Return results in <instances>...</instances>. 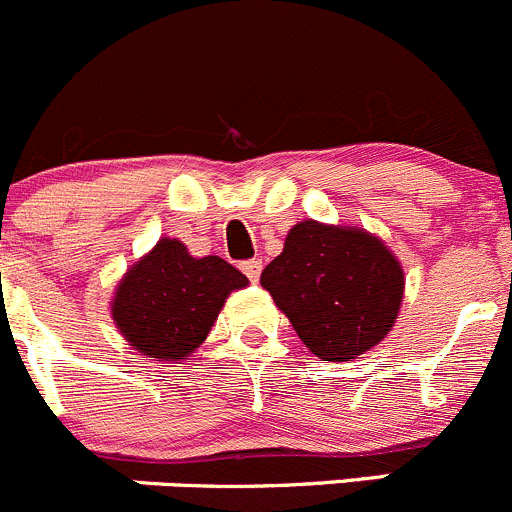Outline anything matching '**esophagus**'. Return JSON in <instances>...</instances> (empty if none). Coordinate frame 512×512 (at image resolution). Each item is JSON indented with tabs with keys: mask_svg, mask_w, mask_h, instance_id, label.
Returning a JSON list of instances; mask_svg holds the SVG:
<instances>
[{
	"mask_svg": "<svg viewBox=\"0 0 512 512\" xmlns=\"http://www.w3.org/2000/svg\"><path fill=\"white\" fill-rule=\"evenodd\" d=\"M261 261H258V258H251V261H244L241 263V271L246 273V278H249L251 283H256L258 278H261Z\"/></svg>",
	"mask_w": 512,
	"mask_h": 512,
	"instance_id": "34e87169",
	"label": "esophagus"
}]
</instances>
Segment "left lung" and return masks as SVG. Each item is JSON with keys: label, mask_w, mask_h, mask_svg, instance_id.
Listing matches in <instances>:
<instances>
[{"label": "left lung", "mask_w": 512, "mask_h": 512, "mask_svg": "<svg viewBox=\"0 0 512 512\" xmlns=\"http://www.w3.org/2000/svg\"><path fill=\"white\" fill-rule=\"evenodd\" d=\"M261 283L323 361H348L376 346L403 298L401 263L376 236L318 221L288 231Z\"/></svg>", "instance_id": "8db88e82"}]
</instances>
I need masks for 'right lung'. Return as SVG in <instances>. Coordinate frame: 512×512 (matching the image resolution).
Here are the masks:
<instances>
[{
	"label": "right lung",
	"instance_id": "obj_1",
	"mask_svg": "<svg viewBox=\"0 0 512 512\" xmlns=\"http://www.w3.org/2000/svg\"><path fill=\"white\" fill-rule=\"evenodd\" d=\"M246 283L224 258H194L181 241L161 239L121 281L114 321L144 356H189L209 336L226 296Z\"/></svg>",
	"mask_w": 512,
	"mask_h": 512
}]
</instances>
